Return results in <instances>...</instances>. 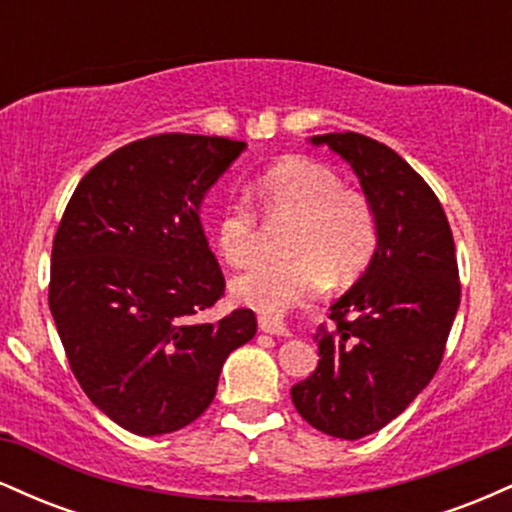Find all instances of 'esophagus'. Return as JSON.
<instances>
[{
	"instance_id": "1",
	"label": "esophagus",
	"mask_w": 512,
	"mask_h": 512,
	"mask_svg": "<svg viewBox=\"0 0 512 512\" xmlns=\"http://www.w3.org/2000/svg\"><path fill=\"white\" fill-rule=\"evenodd\" d=\"M257 325L264 334H274V337H289V327L274 315H260L257 317Z\"/></svg>"
}]
</instances>
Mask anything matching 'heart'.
I'll use <instances>...</instances> for the list:
<instances>
[{
	"mask_svg": "<svg viewBox=\"0 0 512 512\" xmlns=\"http://www.w3.org/2000/svg\"><path fill=\"white\" fill-rule=\"evenodd\" d=\"M269 221H289V260L262 262L233 279L238 303L257 310H284L315 296L325 284H349L366 272L378 248V214L363 192L342 187L332 168L289 156L264 170L252 185ZM219 255L233 267L255 262L262 252V223L245 202H228L214 223Z\"/></svg>",
	"mask_w": 512,
	"mask_h": 512,
	"instance_id": "1",
	"label": "heart"
}]
</instances>
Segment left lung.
I'll use <instances>...</instances> for the list:
<instances>
[{
  "label": "left lung",
  "instance_id": "obj_1",
  "mask_svg": "<svg viewBox=\"0 0 512 512\" xmlns=\"http://www.w3.org/2000/svg\"><path fill=\"white\" fill-rule=\"evenodd\" d=\"M354 168L378 214V248L315 332L320 363L291 387L317 431L358 440L397 419L431 383L460 308L455 240L436 192L390 146L356 132L317 134Z\"/></svg>",
  "mask_w": 512,
  "mask_h": 512
}]
</instances>
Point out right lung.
<instances>
[{"instance_id":"obj_1","label":"right lung","mask_w":512,"mask_h":512,"mask_svg":"<svg viewBox=\"0 0 512 512\" xmlns=\"http://www.w3.org/2000/svg\"><path fill=\"white\" fill-rule=\"evenodd\" d=\"M243 149L204 134L137 139L88 170L62 214L50 313L81 390L137 436L199 419L223 361L257 332L248 308L202 320L226 279L199 204Z\"/></svg>"}]
</instances>
